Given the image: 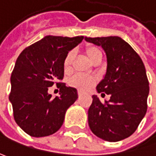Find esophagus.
I'll return each instance as SVG.
<instances>
[{
  "label": "esophagus",
  "instance_id": "esophagus-1",
  "mask_svg": "<svg viewBox=\"0 0 156 156\" xmlns=\"http://www.w3.org/2000/svg\"><path fill=\"white\" fill-rule=\"evenodd\" d=\"M83 95V91H81V90L78 91V96H79V97H82Z\"/></svg>",
  "mask_w": 156,
  "mask_h": 156
}]
</instances>
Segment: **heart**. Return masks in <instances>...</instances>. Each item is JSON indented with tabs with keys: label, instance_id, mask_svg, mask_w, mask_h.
<instances>
[{
	"label": "heart",
	"instance_id": "obj_1",
	"mask_svg": "<svg viewBox=\"0 0 156 156\" xmlns=\"http://www.w3.org/2000/svg\"><path fill=\"white\" fill-rule=\"evenodd\" d=\"M84 52H85V55L87 56V58H89V60L91 63L94 61L98 57L102 56V53H101L100 50L98 48L95 47V46L86 47ZM73 59V52L69 51L66 55V57L64 58V62H63L64 70L66 72H68L70 70ZM95 83H96V79L94 77L84 76V75H74L69 81V84L72 87L76 88V89H78V90H80L82 91H87V90H90L94 86Z\"/></svg>",
	"mask_w": 156,
	"mask_h": 156
}]
</instances>
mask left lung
<instances>
[{
  "label": "left lung",
  "instance_id": "obj_1",
  "mask_svg": "<svg viewBox=\"0 0 156 156\" xmlns=\"http://www.w3.org/2000/svg\"><path fill=\"white\" fill-rule=\"evenodd\" d=\"M85 41L101 46L106 52V74L97 85V91L110 95L105 104L98 96H92L89 126L97 137L106 141L122 140L135 132L147 113L149 83L145 66L121 37H85Z\"/></svg>",
  "mask_w": 156,
  "mask_h": 156
}]
</instances>
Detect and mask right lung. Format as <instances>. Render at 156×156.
I'll list each match as a JSON object with an SVG mask.
<instances>
[{
	"mask_svg": "<svg viewBox=\"0 0 156 156\" xmlns=\"http://www.w3.org/2000/svg\"><path fill=\"white\" fill-rule=\"evenodd\" d=\"M83 36L47 35L23 50L10 77L9 101L17 125L32 137L50 136L62 126L69 106L78 98L75 88L58 83L64 77L66 55ZM54 83L60 87L59 97L48 92Z\"/></svg>",
	"mask_w": 156,
	"mask_h": 156,
	"instance_id": "right-lung-1",
	"label": "right lung"
}]
</instances>
